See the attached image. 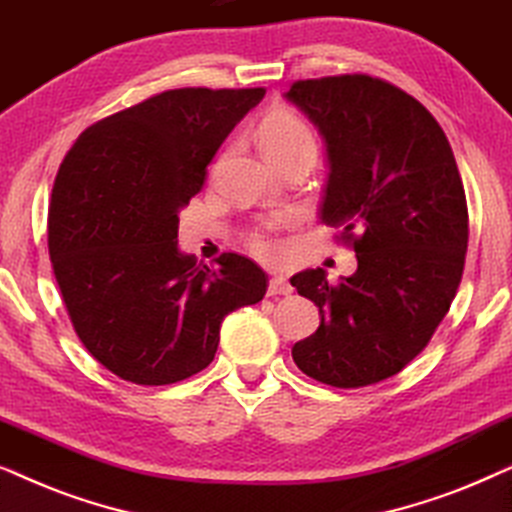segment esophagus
Instances as JSON below:
<instances>
[{"label": "esophagus", "mask_w": 512, "mask_h": 512, "mask_svg": "<svg viewBox=\"0 0 512 512\" xmlns=\"http://www.w3.org/2000/svg\"><path fill=\"white\" fill-rule=\"evenodd\" d=\"M268 293L270 296H289V293H293V286L286 277L275 275L268 284Z\"/></svg>", "instance_id": "34e87169"}]
</instances>
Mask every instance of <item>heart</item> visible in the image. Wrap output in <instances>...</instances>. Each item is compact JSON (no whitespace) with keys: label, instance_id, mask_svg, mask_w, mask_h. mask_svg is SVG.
<instances>
[{"label":"heart","instance_id":"heart-1","mask_svg":"<svg viewBox=\"0 0 512 512\" xmlns=\"http://www.w3.org/2000/svg\"><path fill=\"white\" fill-rule=\"evenodd\" d=\"M258 146H261L263 156L270 160L272 165L286 158L317 156V137L310 125L303 118L293 114L289 109H275L263 118L258 125ZM279 221H272L268 228H277ZM249 247L256 256L261 258H275L279 254V247L270 240L265 230H256L249 237Z\"/></svg>","mask_w":512,"mask_h":512}]
</instances>
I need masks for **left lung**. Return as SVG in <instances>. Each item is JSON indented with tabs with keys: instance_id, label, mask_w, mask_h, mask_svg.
Returning <instances> with one entry per match:
<instances>
[{
	"instance_id": "obj_1",
	"label": "left lung",
	"mask_w": 512,
	"mask_h": 512,
	"mask_svg": "<svg viewBox=\"0 0 512 512\" xmlns=\"http://www.w3.org/2000/svg\"><path fill=\"white\" fill-rule=\"evenodd\" d=\"M284 97L324 139L319 219L354 240L359 263L340 284L321 268L291 277L321 314L293 361L331 387L382 382L429 345L457 296L468 247L457 160L424 104L387 81L328 76L293 83Z\"/></svg>"
}]
</instances>
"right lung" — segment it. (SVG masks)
I'll list each match as a JSON object with an SVG mask.
<instances>
[{"mask_svg":"<svg viewBox=\"0 0 512 512\" xmlns=\"http://www.w3.org/2000/svg\"><path fill=\"white\" fill-rule=\"evenodd\" d=\"M263 88H179L102 118L62 160L48 254L83 347L121 380L160 387L214 361L221 321L268 275L240 254L219 268L179 249V212Z\"/></svg>","mask_w":512,"mask_h":512,"instance_id":"right-lung-1","label":"right lung"}]
</instances>
